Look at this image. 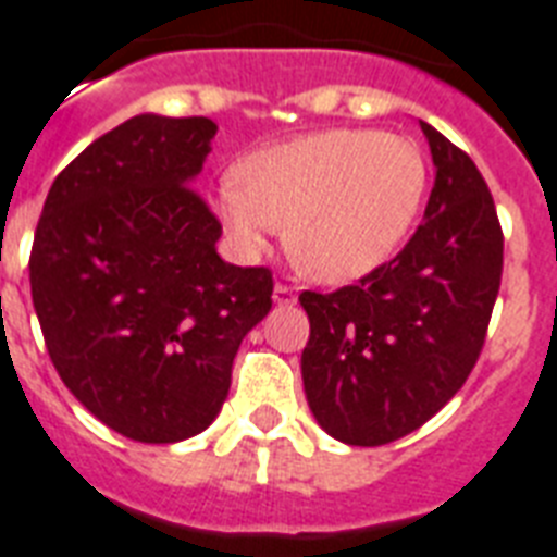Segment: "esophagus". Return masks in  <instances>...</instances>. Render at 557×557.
I'll return each instance as SVG.
<instances>
[{"label":"esophagus","instance_id":"esophagus-1","mask_svg":"<svg viewBox=\"0 0 557 557\" xmlns=\"http://www.w3.org/2000/svg\"><path fill=\"white\" fill-rule=\"evenodd\" d=\"M274 302H277V306H294V302H297V292H294L292 286L277 283V286H274Z\"/></svg>","mask_w":557,"mask_h":557}]
</instances>
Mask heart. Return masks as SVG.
Instances as JSON below:
<instances>
[{
  "label": "heart",
  "mask_w": 557,
  "mask_h": 557,
  "mask_svg": "<svg viewBox=\"0 0 557 557\" xmlns=\"http://www.w3.org/2000/svg\"><path fill=\"white\" fill-rule=\"evenodd\" d=\"M429 185L418 143L374 128H329L248 153L220 180L214 211L246 257L288 225V255L311 280L343 286L388 263Z\"/></svg>",
  "instance_id": "obj_1"
}]
</instances>
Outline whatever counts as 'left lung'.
<instances>
[{"mask_svg":"<svg viewBox=\"0 0 557 557\" xmlns=\"http://www.w3.org/2000/svg\"><path fill=\"white\" fill-rule=\"evenodd\" d=\"M435 188L406 248L355 286L302 292L311 334L302 388L323 432L383 446L458 395L481 355L504 269V234L481 171L426 122Z\"/></svg>","mask_w":557,"mask_h":557,"instance_id":"8db88e82","label":"left lung"}]
</instances>
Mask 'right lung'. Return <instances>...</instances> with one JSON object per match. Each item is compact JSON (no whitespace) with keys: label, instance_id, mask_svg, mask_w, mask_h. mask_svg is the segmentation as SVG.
<instances>
[{"label":"right lung","instance_id":"1","mask_svg":"<svg viewBox=\"0 0 557 557\" xmlns=\"http://www.w3.org/2000/svg\"><path fill=\"white\" fill-rule=\"evenodd\" d=\"M216 125L139 114L53 180L30 251L45 346L108 429L176 443L214 423L239 343L271 309V271L216 255L194 194Z\"/></svg>","mask_w":557,"mask_h":557}]
</instances>
